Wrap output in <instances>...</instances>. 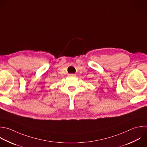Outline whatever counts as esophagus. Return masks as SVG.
<instances>
[{"mask_svg":"<svg viewBox=\"0 0 147 147\" xmlns=\"http://www.w3.org/2000/svg\"><path fill=\"white\" fill-rule=\"evenodd\" d=\"M68 75H69V76H74V77H75V76H76V74H69Z\"/></svg>","mask_w":147,"mask_h":147,"instance_id":"obj_1","label":"esophagus"}]
</instances>
